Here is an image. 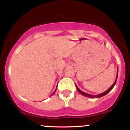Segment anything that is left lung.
<instances>
[{"mask_svg": "<svg viewBox=\"0 0 130 130\" xmlns=\"http://www.w3.org/2000/svg\"><path fill=\"white\" fill-rule=\"evenodd\" d=\"M117 77H118V70H117V77H116V81L114 82V84H112V86L111 87H110L109 89L108 90H106V92H103V93H102L100 94V95H95V96H93V95H89V94H88V93H85V92H83V91H81V90H80V89H79V88L77 87V86H76V89H77V91H78V92H79V93H80V94H81V95H84V96H87V97H89V98H100V97H101V96H104V95H106L107 93H108L110 91H111V90H112V89H113V87H114L115 84H116V82H117Z\"/></svg>", "mask_w": 130, "mask_h": 130, "instance_id": "8db88e82", "label": "left lung"}]
</instances>
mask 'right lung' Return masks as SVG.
Returning a JSON list of instances; mask_svg holds the SVG:
<instances>
[{
  "label": "right lung",
  "instance_id": "obj_1",
  "mask_svg": "<svg viewBox=\"0 0 130 130\" xmlns=\"http://www.w3.org/2000/svg\"><path fill=\"white\" fill-rule=\"evenodd\" d=\"M56 90H55V91H54V93H53V94H52V95H53V94H54V93H55V92H56Z\"/></svg>",
  "mask_w": 130,
  "mask_h": 130
}]
</instances>
